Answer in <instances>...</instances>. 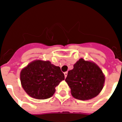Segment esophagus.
<instances>
[{
	"mask_svg": "<svg viewBox=\"0 0 122 122\" xmlns=\"http://www.w3.org/2000/svg\"><path fill=\"white\" fill-rule=\"evenodd\" d=\"M67 73H68L67 71H66V72L64 73V76H65V78H66V76H67Z\"/></svg>",
	"mask_w": 122,
	"mask_h": 122,
	"instance_id": "1",
	"label": "esophagus"
}]
</instances>
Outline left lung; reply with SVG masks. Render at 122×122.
Instances as JSON below:
<instances>
[{
	"label": "left lung",
	"instance_id": "left-lung-1",
	"mask_svg": "<svg viewBox=\"0 0 122 122\" xmlns=\"http://www.w3.org/2000/svg\"><path fill=\"white\" fill-rule=\"evenodd\" d=\"M65 81L71 89V95L79 100L96 97L103 88L105 77L101 69L94 63L81 58L69 71Z\"/></svg>",
	"mask_w": 122,
	"mask_h": 122
}]
</instances>
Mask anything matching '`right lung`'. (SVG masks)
Masks as SVG:
<instances>
[{
    "instance_id": "1",
    "label": "right lung",
    "mask_w": 122,
    "mask_h": 122,
    "mask_svg": "<svg viewBox=\"0 0 122 122\" xmlns=\"http://www.w3.org/2000/svg\"><path fill=\"white\" fill-rule=\"evenodd\" d=\"M64 79L60 67L50 61H34L20 73V81L25 91L30 97L46 99L52 97L55 87Z\"/></svg>"
}]
</instances>
